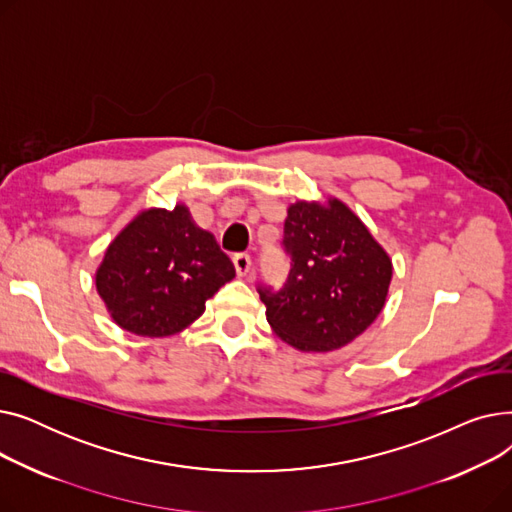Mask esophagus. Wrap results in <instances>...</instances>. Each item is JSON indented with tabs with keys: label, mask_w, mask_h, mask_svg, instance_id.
Instances as JSON below:
<instances>
[{
	"label": "esophagus",
	"mask_w": 512,
	"mask_h": 512,
	"mask_svg": "<svg viewBox=\"0 0 512 512\" xmlns=\"http://www.w3.org/2000/svg\"><path fill=\"white\" fill-rule=\"evenodd\" d=\"M234 270L238 276H247L251 272V257L245 255V253H238L234 255Z\"/></svg>",
	"instance_id": "1"
}]
</instances>
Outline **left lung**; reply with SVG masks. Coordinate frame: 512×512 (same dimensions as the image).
Returning <instances> with one entry per match:
<instances>
[{
    "label": "left lung",
    "instance_id": "obj_1",
    "mask_svg": "<svg viewBox=\"0 0 512 512\" xmlns=\"http://www.w3.org/2000/svg\"><path fill=\"white\" fill-rule=\"evenodd\" d=\"M282 245L290 255L284 286L257 288L276 336L299 351L326 353L373 324L388 297L392 261L342 201L292 203Z\"/></svg>",
    "mask_w": 512,
    "mask_h": 512
}]
</instances>
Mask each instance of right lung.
<instances>
[{"label":"right lung","mask_w":512,"mask_h":512,"mask_svg":"<svg viewBox=\"0 0 512 512\" xmlns=\"http://www.w3.org/2000/svg\"><path fill=\"white\" fill-rule=\"evenodd\" d=\"M232 278L234 265L213 234L176 205L141 211L107 247L95 284L122 330L161 338L191 326Z\"/></svg>","instance_id":"add662e5"}]
</instances>
